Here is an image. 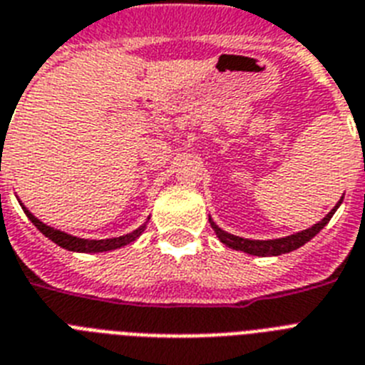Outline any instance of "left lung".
Here are the masks:
<instances>
[{
  "label": "left lung",
  "mask_w": 365,
  "mask_h": 365,
  "mask_svg": "<svg viewBox=\"0 0 365 365\" xmlns=\"http://www.w3.org/2000/svg\"><path fill=\"white\" fill-rule=\"evenodd\" d=\"M343 200V198H341ZM341 200L334 206V210H330L327 217L319 221L317 225H313L311 229L302 230V232L290 234V236H285V238H277V240H247V238H240V236H234V234L225 232L223 229H219L217 225L213 223L212 219H210V225H212V229L215 230L217 234V238L223 242L227 247L236 251H244V253L255 255V257H277V255L283 253H290V251L298 250L304 244H307L311 238H315L317 234L321 232L324 227L328 225V221L331 219V215L336 213V210L339 208V204Z\"/></svg>",
  "instance_id": "obj_1"
}]
</instances>
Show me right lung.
<instances>
[{
  "label": "right lung",
  "instance_id": "1",
  "mask_svg": "<svg viewBox=\"0 0 365 365\" xmlns=\"http://www.w3.org/2000/svg\"><path fill=\"white\" fill-rule=\"evenodd\" d=\"M22 210L26 212V215L29 217V221L37 227L41 232L46 236L48 240H52L54 244L61 245L63 250H69V251H78V253H101V251H112V250H118V247H123V245L131 244L135 242L144 229H146V225H142L138 227L136 230L133 232L125 234V236H120V238H108V240H84V238H76V236H71V234H65L58 229H52L48 225H44L43 221H38L35 217L34 213L26 210L22 206Z\"/></svg>",
  "mask_w": 365,
  "mask_h": 365
}]
</instances>
